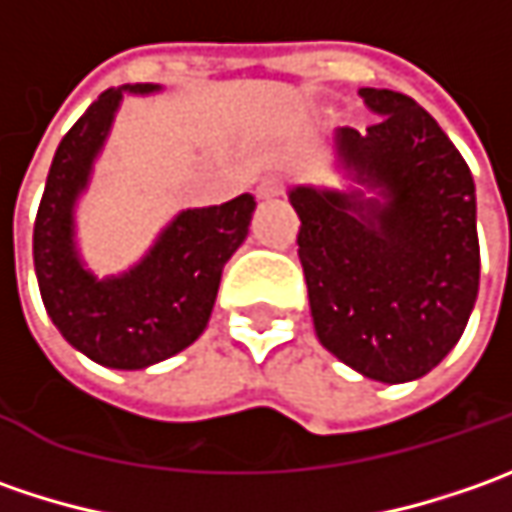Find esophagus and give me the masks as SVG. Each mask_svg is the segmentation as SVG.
Segmentation results:
<instances>
[{"label":"esophagus","instance_id":"1","mask_svg":"<svg viewBox=\"0 0 512 512\" xmlns=\"http://www.w3.org/2000/svg\"><path fill=\"white\" fill-rule=\"evenodd\" d=\"M282 193V179L279 176H265V179H259V185H256V196L267 202V199H276Z\"/></svg>","mask_w":512,"mask_h":512}]
</instances>
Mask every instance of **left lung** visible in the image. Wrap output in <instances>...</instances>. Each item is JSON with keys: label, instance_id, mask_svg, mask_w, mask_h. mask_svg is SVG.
Segmentation results:
<instances>
[{"label": "left lung", "instance_id": "obj_1", "mask_svg": "<svg viewBox=\"0 0 512 512\" xmlns=\"http://www.w3.org/2000/svg\"><path fill=\"white\" fill-rule=\"evenodd\" d=\"M379 122L333 128L342 185H290L319 342L373 382L422 379L462 339L479 293L476 185L410 96L359 88Z\"/></svg>", "mask_w": 512, "mask_h": 512}]
</instances>
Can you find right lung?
<instances>
[{
	"label": "right lung",
	"mask_w": 512,
	"mask_h": 512,
	"mask_svg": "<svg viewBox=\"0 0 512 512\" xmlns=\"http://www.w3.org/2000/svg\"><path fill=\"white\" fill-rule=\"evenodd\" d=\"M136 82L102 93L59 142L33 225V267L50 322L102 367L145 370L205 333L222 270L247 239L253 193L225 205L185 207L125 270L99 276L79 245V202L105 153L125 96H156Z\"/></svg>",
	"instance_id": "1"
}]
</instances>
